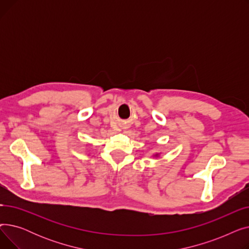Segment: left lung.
I'll list each match as a JSON object with an SVG mask.
<instances>
[{"mask_svg": "<svg viewBox=\"0 0 249 249\" xmlns=\"http://www.w3.org/2000/svg\"><path fill=\"white\" fill-rule=\"evenodd\" d=\"M156 155H158V154H156Z\"/></svg>", "mask_w": 249, "mask_h": 249, "instance_id": "obj_1", "label": "left lung"}]
</instances>
